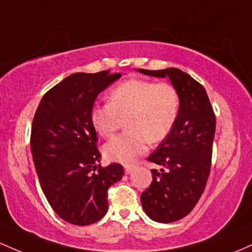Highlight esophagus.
Wrapping results in <instances>:
<instances>
[{
  "label": "esophagus",
  "instance_id": "34e87169",
  "mask_svg": "<svg viewBox=\"0 0 252 252\" xmlns=\"http://www.w3.org/2000/svg\"><path fill=\"white\" fill-rule=\"evenodd\" d=\"M135 169L134 165H125V172L126 174H131L132 171H133Z\"/></svg>",
  "mask_w": 252,
  "mask_h": 252
}]
</instances>
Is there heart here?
I'll return each instance as SVG.
<instances>
[{"mask_svg": "<svg viewBox=\"0 0 252 252\" xmlns=\"http://www.w3.org/2000/svg\"><path fill=\"white\" fill-rule=\"evenodd\" d=\"M180 112V96L170 83L132 78L118 84L108 95V103L95 104L90 120L95 131L109 137L126 118V132L103 146L107 159L129 163L146 151L148 144L168 137Z\"/></svg>", "mask_w": 252, "mask_h": 252, "instance_id": "heart-1", "label": "heart"}]
</instances>
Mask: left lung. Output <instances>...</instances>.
Returning a JSON list of instances; mask_svg holds the SVG:
<instances>
[{"mask_svg":"<svg viewBox=\"0 0 252 252\" xmlns=\"http://www.w3.org/2000/svg\"><path fill=\"white\" fill-rule=\"evenodd\" d=\"M144 75L168 77L180 96L176 123L156 151L148 157L160 170L152 169V182L141 194V205L152 220L172 222L195 207L207 185L216 133V114L199 82L176 67L138 69Z\"/></svg>","mask_w":252,"mask_h":252,"instance_id":"left-lung-1","label":"left lung"}]
</instances>
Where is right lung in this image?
Segmentation results:
<instances>
[{
	"instance_id": "1",
	"label": "right lung",
	"mask_w": 252,
	"mask_h": 252,
	"mask_svg": "<svg viewBox=\"0 0 252 252\" xmlns=\"http://www.w3.org/2000/svg\"><path fill=\"white\" fill-rule=\"evenodd\" d=\"M121 73L67 76L42 96L33 118L31 150L40 187L52 210L73 225H90L108 211L107 191L124 168L98 164L101 154L90 111Z\"/></svg>"
}]
</instances>
